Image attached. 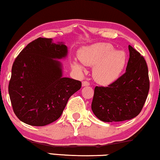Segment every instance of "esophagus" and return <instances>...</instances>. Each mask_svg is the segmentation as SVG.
<instances>
[{
	"instance_id": "34e87169",
	"label": "esophagus",
	"mask_w": 160,
	"mask_h": 160,
	"mask_svg": "<svg viewBox=\"0 0 160 160\" xmlns=\"http://www.w3.org/2000/svg\"><path fill=\"white\" fill-rule=\"evenodd\" d=\"M90 85V83L88 82H87V81H83L82 82V86H89Z\"/></svg>"
}]
</instances>
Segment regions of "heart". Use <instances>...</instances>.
<instances>
[{"label": "heart", "mask_w": 160, "mask_h": 160, "mask_svg": "<svg viewBox=\"0 0 160 160\" xmlns=\"http://www.w3.org/2000/svg\"><path fill=\"white\" fill-rule=\"evenodd\" d=\"M79 58L84 65L93 66V78L100 84H110L119 78L126 64L127 56L122 50H114L112 44L98 43L80 50ZM72 67L78 72H84L81 62L74 61Z\"/></svg>", "instance_id": "1"}]
</instances>
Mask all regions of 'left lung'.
Masks as SVG:
<instances>
[{
    "label": "left lung",
    "instance_id": "8db88e82",
    "mask_svg": "<svg viewBox=\"0 0 160 160\" xmlns=\"http://www.w3.org/2000/svg\"><path fill=\"white\" fill-rule=\"evenodd\" d=\"M125 73L107 87L96 86L92 110L102 122H121L137 117L144 106L150 82L144 58L128 46Z\"/></svg>",
    "mask_w": 160,
    "mask_h": 160
}]
</instances>
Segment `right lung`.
<instances>
[{
    "label": "right lung",
    "instance_id": "obj_1",
    "mask_svg": "<svg viewBox=\"0 0 160 160\" xmlns=\"http://www.w3.org/2000/svg\"><path fill=\"white\" fill-rule=\"evenodd\" d=\"M68 47L52 38H39L28 44L14 62L9 83L13 111L20 120L44 126L61 116L81 82L62 77Z\"/></svg>",
    "mask_w": 160,
    "mask_h": 160
}]
</instances>
